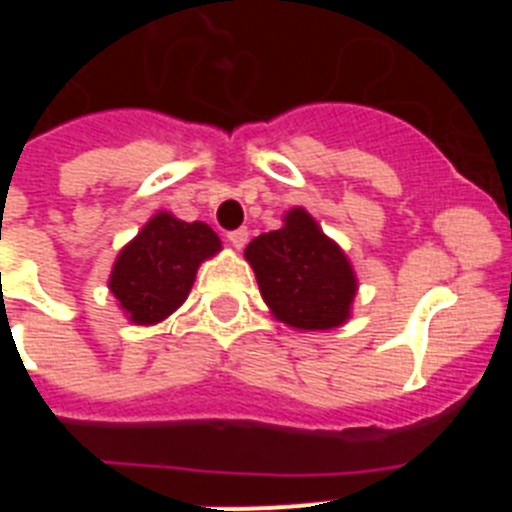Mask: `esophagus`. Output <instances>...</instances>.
<instances>
[{
    "mask_svg": "<svg viewBox=\"0 0 512 512\" xmlns=\"http://www.w3.org/2000/svg\"><path fill=\"white\" fill-rule=\"evenodd\" d=\"M228 241L235 251H241V248H246V243H248V230L246 228L233 230V233H228Z\"/></svg>",
    "mask_w": 512,
    "mask_h": 512,
    "instance_id": "obj_1",
    "label": "esophagus"
}]
</instances>
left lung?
Instances as JSON below:
<instances>
[{"mask_svg": "<svg viewBox=\"0 0 512 512\" xmlns=\"http://www.w3.org/2000/svg\"><path fill=\"white\" fill-rule=\"evenodd\" d=\"M282 220V228L261 233L246 248L271 315L295 330L348 323L359 279L343 248L305 207H292Z\"/></svg>", "mask_w": 512, "mask_h": 512, "instance_id": "1", "label": "left lung"}]
</instances>
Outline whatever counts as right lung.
<instances>
[{
	"label": "right lung",
	"mask_w": 512,
	"mask_h": 512,
	"mask_svg": "<svg viewBox=\"0 0 512 512\" xmlns=\"http://www.w3.org/2000/svg\"><path fill=\"white\" fill-rule=\"evenodd\" d=\"M220 248L207 223H184L161 210L120 248L107 287L130 323L156 325L184 305L200 264Z\"/></svg>",
	"instance_id": "1"
}]
</instances>
